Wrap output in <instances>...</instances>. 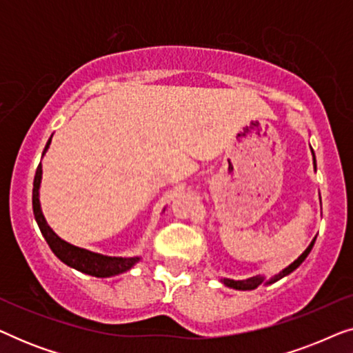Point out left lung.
I'll return each mask as SVG.
<instances>
[{"instance_id": "obj_1", "label": "left lung", "mask_w": 353, "mask_h": 353, "mask_svg": "<svg viewBox=\"0 0 353 353\" xmlns=\"http://www.w3.org/2000/svg\"><path fill=\"white\" fill-rule=\"evenodd\" d=\"M312 154H313V149H312ZM313 163H315V154H313ZM315 168H316V163H315ZM316 239V238H315ZM315 239L312 241V244L308 245V248L305 249V252H303L301 257H299L297 260H294V262L289 265L288 268H284L281 273L279 274H276V276H273L272 279H270V281H265V284H272V283H276L278 279H281V278H284L286 276V274H289V273H292L294 270H296L299 265H301L303 260L307 259V255L310 254V250H312V248H313V244H315ZM221 283L225 284V286H228V288H233V289H239V291H250V289H255L257 286H260V284L263 283V276H254V278H249V279H241V281H234V279H228V278H223L221 279Z\"/></svg>"}]
</instances>
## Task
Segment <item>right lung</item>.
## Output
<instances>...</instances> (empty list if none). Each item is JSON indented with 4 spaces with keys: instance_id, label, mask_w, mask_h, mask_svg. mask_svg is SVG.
I'll use <instances>...</instances> for the list:
<instances>
[{
    "instance_id": "add662e5",
    "label": "right lung",
    "mask_w": 353,
    "mask_h": 353,
    "mask_svg": "<svg viewBox=\"0 0 353 353\" xmlns=\"http://www.w3.org/2000/svg\"><path fill=\"white\" fill-rule=\"evenodd\" d=\"M51 144V138L48 139L45 146V154ZM41 163L37 168L35 180H33V196H32V204H33V215H35V220L38 226H40L41 234L45 236L48 245H50L52 252L59 260H62L69 267L79 270L81 273L91 274V276L96 278H109L115 276V274H120L127 272L133 267L134 263L139 262V257H108V255H101L96 252H91V250L77 248V245H72L65 243L64 239H61L54 231H52L50 226H48L45 216H43L41 205H40V183H41Z\"/></svg>"
}]
</instances>
